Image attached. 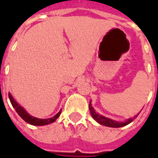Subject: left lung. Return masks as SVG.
<instances>
[{"instance_id":"left-lung-1","label":"left lung","mask_w":158,"mask_h":158,"mask_svg":"<svg viewBox=\"0 0 158 158\" xmlns=\"http://www.w3.org/2000/svg\"><path fill=\"white\" fill-rule=\"evenodd\" d=\"M89 109L90 111V114L91 116L96 122L99 123L100 124L104 126H107V127H112V128H120V127H123V126H125L127 124H129L130 123L132 122L134 119L136 117L138 116V114L135 115V116L132 118H129L126 120L125 122H118V121H115V120H113V119L108 118H106V117L101 115L99 113H97L95 111V109L93 108L92 105H91V101L89 102Z\"/></svg>"}]
</instances>
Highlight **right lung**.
<instances>
[{
    "instance_id": "obj_1",
    "label": "right lung",
    "mask_w": 158,
    "mask_h": 158,
    "mask_svg": "<svg viewBox=\"0 0 158 158\" xmlns=\"http://www.w3.org/2000/svg\"><path fill=\"white\" fill-rule=\"evenodd\" d=\"M9 99L10 102L12 103V106L14 107V109L16 110V112L18 113L19 116L21 117L25 122H27L29 124H32V125H36V126H43L46 125V124H50L52 123H54L58 118V117L60 116V114L62 113V109L59 111L58 113L56 114L55 116L50 118H38L35 117L31 116L30 114L26 112V110L22 106H20L19 103L16 102L15 100L13 99V97L11 95V93H8Z\"/></svg>"
}]
</instances>
